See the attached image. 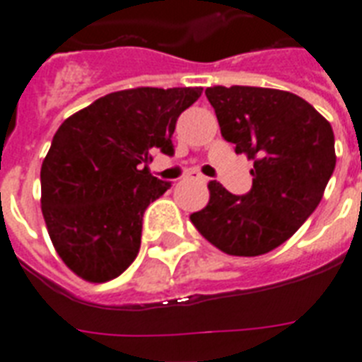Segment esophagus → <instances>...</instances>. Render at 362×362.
I'll return each mask as SVG.
<instances>
[{"mask_svg": "<svg viewBox=\"0 0 362 362\" xmlns=\"http://www.w3.org/2000/svg\"><path fill=\"white\" fill-rule=\"evenodd\" d=\"M186 180L199 182V184H206V178H204L203 175H199V173H195V170H192V173H187Z\"/></svg>", "mask_w": 362, "mask_h": 362, "instance_id": "esophagus-1", "label": "esophagus"}]
</instances>
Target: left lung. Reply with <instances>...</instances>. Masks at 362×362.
<instances>
[{"label": "left lung", "instance_id": "1", "mask_svg": "<svg viewBox=\"0 0 362 362\" xmlns=\"http://www.w3.org/2000/svg\"><path fill=\"white\" fill-rule=\"evenodd\" d=\"M204 93L223 139L253 161V184L246 195H233L220 182H209V203L189 220L223 253L272 252L297 233L325 193L337 165L331 124L284 90L212 86Z\"/></svg>", "mask_w": 362, "mask_h": 362}]
</instances>
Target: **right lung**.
<instances>
[{"label": "right lung", "instance_id": "add662e5", "mask_svg": "<svg viewBox=\"0 0 362 362\" xmlns=\"http://www.w3.org/2000/svg\"><path fill=\"white\" fill-rule=\"evenodd\" d=\"M201 92L144 86L112 92L59 125L41 167V210L56 252L78 278L103 284L133 263L142 214L170 187L146 163L158 148L175 152L176 120Z\"/></svg>", "mask_w": 362, "mask_h": 362}]
</instances>
